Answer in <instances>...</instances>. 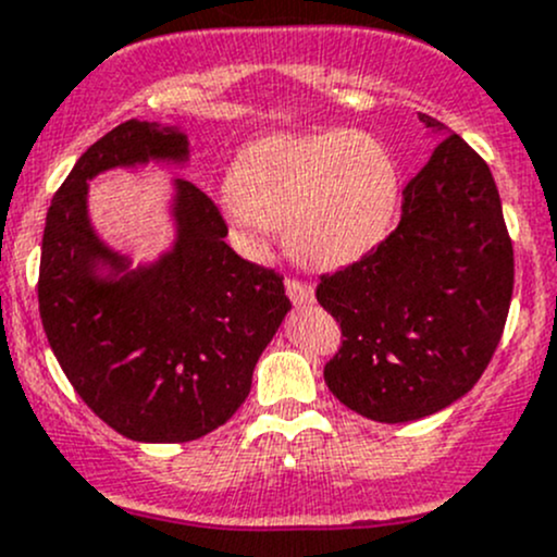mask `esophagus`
<instances>
[{
    "instance_id": "1",
    "label": "esophagus",
    "mask_w": 557,
    "mask_h": 557,
    "mask_svg": "<svg viewBox=\"0 0 557 557\" xmlns=\"http://www.w3.org/2000/svg\"><path fill=\"white\" fill-rule=\"evenodd\" d=\"M285 294L294 301L296 307H310L314 301V290L310 283H301V280H285Z\"/></svg>"
}]
</instances>
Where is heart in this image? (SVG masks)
Masks as SVG:
<instances>
[{"label":"heart","mask_w":557,"mask_h":557,"mask_svg":"<svg viewBox=\"0 0 557 557\" xmlns=\"http://www.w3.org/2000/svg\"><path fill=\"white\" fill-rule=\"evenodd\" d=\"M228 194L239 223L285 232L299 263L342 269L377 250L396 228L401 172L372 134H274L239 153Z\"/></svg>","instance_id":"b5f03b06"}]
</instances>
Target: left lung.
I'll return each instance as SVG.
<instances>
[{
	"instance_id": "obj_1",
	"label": "left lung",
	"mask_w": 557,
	"mask_h": 557,
	"mask_svg": "<svg viewBox=\"0 0 557 557\" xmlns=\"http://www.w3.org/2000/svg\"><path fill=\"white\" fill-rule=\"evenodd\" d=\"M420 121L436 134V117ZM515 285L512 239L485 161L447 132L404 188L396 232L320 277L342 347L325 385L352 412L409 423L450 407L491 363Z\"/></svg>"
}]
</instances>
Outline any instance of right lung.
<instances>
[{"mask_svg": "<svg viewBox=\"0 0 557 557\" xmlns=\"http://www.w3.org/2000/svg\"><path fill=\"white\" fill-rule=\"evenodd\" d=\"M185 164L180 126L126 121L94 143L45 218L39 318L77 396L134 442H190L226 423L290 310L283 277L245 261L221 212L172 183L174 243L153 263L107 247L88 218V180L107 170Z\"/></svg>", "mask_w": 557, "mask_h": 557, "instance_id": "add662e5", "label": "right lung"}]
</instances>
